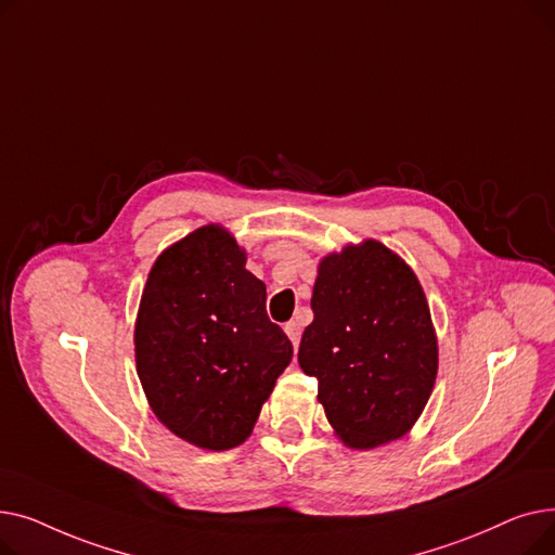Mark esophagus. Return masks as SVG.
I'll return each instance as SVG.
<instances>
[{
    "label": "esophagus",
    "instance_id": "esophagus-1",
    "mask_svg": "<svg viewBox=\"0 0 555 555\" xmlns=\"http://www.w3.org/2000/svg\"><path fill=\"white\" fill-rule=\"evenodd\" d=\"M283 331H285V335L289 337V341H293V346L297 348V346H299V339H301V328H299V324H297V322H287V324L283 326Z\"/></svg>",
    "mask_w": 555,
    "mask_h": 555
}]
</instances>
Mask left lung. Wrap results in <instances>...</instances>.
<instances>
[{
  "instance_id": "1",
  "label": "left lung",
  "mask_w": 555,
  "mask_h": 555,
  "mask_svg": "<svg viewBox=\"0 0 555 555\" xmlns=\"http://www.w3.org/2000/svg\"><path fill=\"white\" fill-rule=\"evenodd\" d=\"M299 366L351 450L398 441L421 418L439 373V339L423 285L387 245L366 238L326 254L310 299Z\"/></svg>"
}]
</instances>
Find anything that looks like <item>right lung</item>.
I'll list each match as a JSON object with an SVG mask.
<instances>
[{"label": "right lung", "instance_id": "1", "mask_svg": "<svg viewBox=\"0 0 555 555\" xmlns=\"http://www.w3.org/2000/svg\"><path fill=\"white\" fill-rule=\"evenodd\" d=\"M222 224L166 247L143 285L134 362L157 421L202 450L249 439L293 344L266 312V283Z\"/></svg>", "mask_w": 555, "mask_h": 555}]
</instances>
